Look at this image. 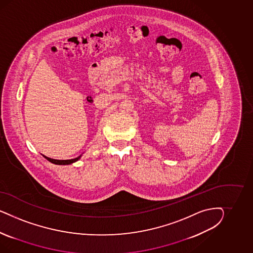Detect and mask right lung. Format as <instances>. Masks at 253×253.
<instances>
[{
  "instance_id": "right-lung-1",
  "label": "right lung",
  "mask_w": 253,
  "mask_h": 253,
  "mask_svg": "<svg viewBox=\"0 0 253 253\" xmlns=\"http://www.w3.org/2000/svg\"><path fill=\"white\" fill-rule=\"evenodd\" d=\"M42 156L45 158L47 161H50V162H52V163H54V164H56V165H69V164H72V163L76 162V161H79V160L82 158V155H81V156H79L76 159H72V160H62L61 161V160H54V159L48 158V157H46L44 155H42Z\"/></svg>"
}]
</instances>
